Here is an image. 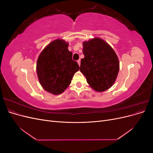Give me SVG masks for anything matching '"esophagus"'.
Returning a JSON list of instances; mask_svg holds the SVG:
<instances>
[{
  "label": "esophagus",
  "mask_w": 153,
  "mask_h": 153,
  "mask_svg": "<svg viewBox=\"0 0 153 153\" xmlns=\"http://www.w3.org/2000/svg\"><path fill=\"white\" fill-rule=\"evenodd\" d=\"M77 62H78V65L80 66V59L78 60V61H77Z\"/></svg>",
  "instance_id": "1"
}]
</instances>
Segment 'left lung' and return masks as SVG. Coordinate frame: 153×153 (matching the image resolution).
<instances>
[{
    "label": "left lung",
    "instance_id": "obj_1",
    "mask_svg": "<svg viewBox=\"0 0 153 153\" xmlns=\"http://www.w3.org/2000/svg\"><path fill=\"white\" fill-rule=\"evenodd\" d=\"M80 71L89 86L96 92H103L112 87L119 71V61L114 49L103 39L94 38L83 42Z\"/></svg>",
    "mask_w": 153,
    "mask_h": 153
}]
</instances>
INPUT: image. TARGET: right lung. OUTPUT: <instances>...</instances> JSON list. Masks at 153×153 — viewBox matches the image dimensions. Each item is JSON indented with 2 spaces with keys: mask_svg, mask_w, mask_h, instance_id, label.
Instances as JSON below:
<instances>
[{
  "mask_svg": "<svg viewBox=\"0 0 153 153\" xmlns=\"http://www.w3.org/2000/svg\"><path fill=\"white\" fill-rule=\"evenodd\" d=\"M68 45L63 39H55L43 50L37 61L36 72L41 85L54 95L62 93L79 70L78 63L73 61Z\"/></svg>",
  "mask_w": 153,
  "mask_h": 153,
  "instance_id": "add662e5",
  "label": "right lung"
}]
</instances>
